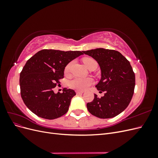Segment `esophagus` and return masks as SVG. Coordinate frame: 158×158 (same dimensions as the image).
<instances>
[{"instance_id":"esophagus-1","label":"esophagus","mask_w":158,"mask_h":158,"mask_svg":"<svg viewBox=\"0 0 158 158\" xmlns=\"http://www.w3.org/2000/svg\"><path fill=\"white\" fill-rule=\"evenodd\" d=\"M76 94H77L78 95H81V94H82L84 92H82V91H76Z\"/></svg>"}]
</instances>
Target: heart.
I'll return each instance as SVG.
<instances>
[{
	"mask_svg": "<svg viewBox=\"0 0 158 158\" xmlns=\"http://www.w3.org/2000/svg\"><path fill=\"white\" fill-rule=\"evenodd\" d=\"M83 62L84 64L85 65L87 68L89 67V66L91 64V63L95 62V60H94L92 58H85L83 59ZM73 64V63L70 62L65 67V73H67L69 72L71 66ZM93 83V80L90 78H80V77H76L73 79L70 80L69 82V85L72 88L78 90H84L87 89L89 85Z\"/></svg>",
	"mask_w": 158,
	"mask_h": 158,
	"instance_id": "1",
	"label": "heart"
}]
</instances>
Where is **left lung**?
I'll use <instances>...</instances> for the list:
<instances>
[{"label":"left lung","mask_w":158,"mask_h":158,"mask_svg":"<svg viewBox=\"0 0 158 158\" xmlns=\"http://www.w3.org/2000/svg\"><path fill=\"white\" fill-rule=\"evenodd\" d=\"M82 52L98 62L102 77L95 88L106 92L101 98L94 94L93 101L86 105L88 111L101 118L118 115L130 103L135 87V75L130 62L114 50L98 48Z\"/></svg>","instance_id":"1"}]
</instances>
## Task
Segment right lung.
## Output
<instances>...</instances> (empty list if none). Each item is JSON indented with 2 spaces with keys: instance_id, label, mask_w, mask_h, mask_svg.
I'll list each match as a JSON object with an SVG mask.
<instances>
[{
  "instance_id": "1",
  "label": "right lung",
  "mask_w": 158,
  "mask_h": 158,
  "mask_svg": "<svg viewBox=\"0 0 158 158\" xmlns=\"http://www.w3.org/2000/svg\"><path fill=\"white\" fill-rule=\"evenodd\" d=\"M82 51L44 49L28 60L20 75L21 96L31 112L46 119H55L68 111L76 93L64 88L63 93L52 89L63 78L66 66Z\"/></svg>"
}]
</instances>
